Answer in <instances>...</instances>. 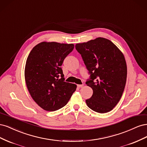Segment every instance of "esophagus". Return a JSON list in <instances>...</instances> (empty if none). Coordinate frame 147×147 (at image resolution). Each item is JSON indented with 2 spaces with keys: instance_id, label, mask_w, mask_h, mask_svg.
Listing matches in <instances>:
<instances>
[{
  "instance_id": "34e87169",
  "label": "esophagus",
  "mask_w": 147,
  "mask_h": 147,
  "mask_svg": "<svg viewBox=\"0 0 147 147\" xmlns=\"http://www.w3.org/2000/svg\"><path fill=\"white\" fill-rule=\"evenodd\" d=\"M83 86H84L83 84H77L78 88H82Z\"/></svg>"
}]
</instances>
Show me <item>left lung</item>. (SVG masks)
<instances>
[{
  "label": "left lung",
  "mask_w": 147,
  "mask_h": 147,
  "mask_svg": "<svg viewBox=\"0 0 147 147\" xmlns=\"http://www.w3.org/2000/svg\"><path fill=\"white\" fill-rule=\"evenodd\" d=\"M75 48L91 74L86 84L93 94L86 100L88 107L97 113L110 112L118 103L126 85L127 65L123 53L103 37L77 43Z\"/></svg>",
  "instance_id": "obj_1"
}]
</instances>
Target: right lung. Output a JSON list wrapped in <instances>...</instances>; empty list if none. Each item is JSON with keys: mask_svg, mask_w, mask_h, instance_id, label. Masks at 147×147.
Here are the masks:
<instances>
[{"mask_svg": "<svg viewBox=\"0 0 147 147\" xmlns=\"http://www.w3.org/2000/svg\"><path fill=\"white\" fill-rule=\"evenodd\" d=\"M74 48L72 43L42 42L29 53L25 82L32 99L43 110L53 112L63 108L76 90V84L64 82L61 67Z\"/></svg>", "mask_w": 147, "mask_h": 147, "instance_id": "add662e5", "label": "right lung"}]
</instances>
